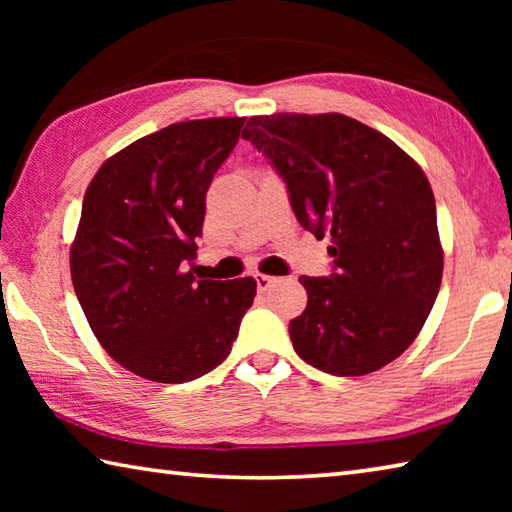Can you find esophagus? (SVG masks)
Wrapping results in <instances>:
<instances>
[{"mask_svg":"<svg viewBox=\"0 0 512 512\" xmlns=\"http://www.w3.org/2000/svg\"><path fill=\"white\" fill-rule=\"evenodd\" d=\"M275 280V277L271 275H264V273H255V282H257V289L259 291H266L268 287H271V282Z\"/></svg>","mask_w":512,"mask_h":512,"instance_id":"esophagus-1","label":"esophagus"}]
</instances>
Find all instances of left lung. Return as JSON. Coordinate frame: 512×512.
I'll list each match as a JSON object with an SVG mask.
<instances>
[{"mask_svg": "<svg viewBox=\"0 0 512 512\" xmlns=\"http://www.w3.org/2000/svg\"><path fill=\"white\" fill-rule=\"evenodd\" d=\"M289 189L302 228L329 237V277L302 275L307 309L293 350L329 375L359 377L400 357L420 334L443 280L436 201L411 155L361 121L250 117L241 133Z\"/></svg>", "mask_w": 512, "mask_h": 512, "instance_id": "8db88e82", "label": "left lung"}]
</instances>
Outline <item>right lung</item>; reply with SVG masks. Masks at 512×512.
I'll return each instance as SVG.
<instances>
[{"label": "right lung", "instance_id": "1", "mask_svg": "<svg viewBox=\"0 0 512 512\" xmlns=\"http://www.w3.org/2000/svg\"><path fill=\"white\" fill-rule=\"evenodd\" d=\"M244 117L178 121L101 164L69 268L94 336L126 370L185 384L225 361L257 282L196 280L205 194Z\"/></svg>", "mask_w": 512, "mask_h": 512}]
</instances>
